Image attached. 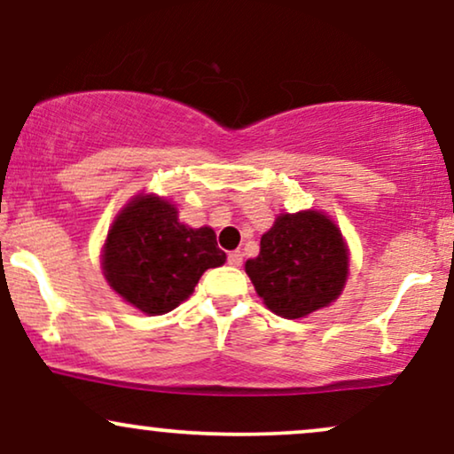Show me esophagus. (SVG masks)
Listing matches in <instances>:
<instances>
[{
	"instance_id": "1",
	"label": "esophagus",
	"mask_w": 454,
	"mask_h": 454,
	"mask_svg": "<svg viewBox=\"0 0 454 454\" xmlns=\"http://www.w3.org/2000/svg\"><path fill=\"white\" fill-rule=\"evenodd\" d=\"M227 263L231 265V268H239L242 265V253L239 250H233V253L227 254Z\"/></svg>"
}]
</instances>
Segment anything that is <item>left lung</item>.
Segmentation results:
<instances>
[{"instance_id": "1", "label": "left lung", "mask_w": 454, "mask_h": 454, "mask_svg": "<svg viewBox=\"0 0 454 454\" xmlns=\"http://www.w3.org/2000/svg\"><path fill=\"white\" fill-rule=\"evenodd\" d=\"M247 274L271 312L301 318L340 295L348 253L342 233L321 212L280 215L261 238L259 257L247 261Z\"/></svg>"}]
</instances>
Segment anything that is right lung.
Masks as SVG:
<instances>
[{"mask_svg": "<svg viewBox=\"0 0 454 454\" xmlns=\"http://www.w3.org/2000/svg\"><path fill=\"white\" fill-rule=\"evenodd\" d=\"M225 259L210 227H186L169 201L140 195L108 231L104 274L125 301L146 314H165L193 293L207 268Z\"/></svg>", "mask_w": 454, "mask_h": 454, "instance_id": "obj_1", "label": "right lung"}]
</instances>
